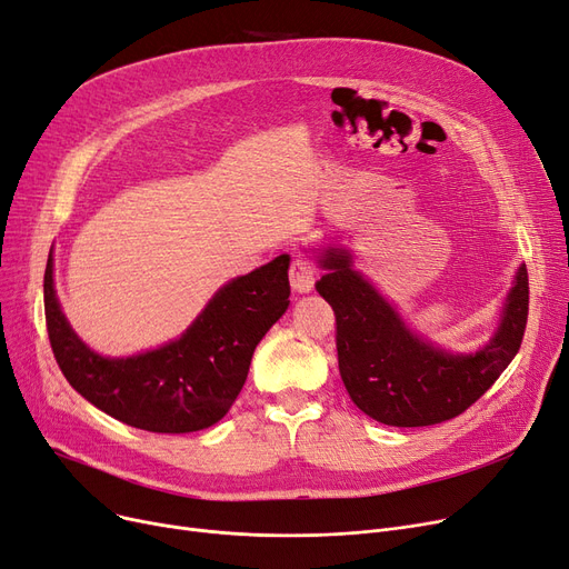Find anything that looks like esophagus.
<instances>
[{
  "label": "esophagus",
  "instance_id": "1",
  "mask_svg": "<svg viewBox=\"0 0 569 569\" xmlns=\"http://www.w3.org/2000/svg\"><path fill=\"white\" fill-rule=\"evenodd\" d=\"M288 279L292 290L309 292L316 281V264L307 256H295L288 269Z\"/></svg>",
  "mask_w": 569,
  "mask_h": 569
}]
</instances>
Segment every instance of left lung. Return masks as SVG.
<instances>
[{"instance_id": "1", "label": "left lung", "mask_w": 569, "mask_h": 569, "mask_svg": "<svg viewBox=\"0 0 569 569\" xmlns=\"http://www.w3.org/2000/svg\"><path fill=\"white\" fill-rule=\"evenodd\" d=\"M318 262L328 269L316 290L337 318L341 381L353 405L383 426L423 428L460 416L521 349L530 300L526 264L516 271L496 335L477 353L453 356L411 332L353 269L349 251L330 246Z\"/></svg>"}]
</instances>
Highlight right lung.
<instances>
[{
    "label": "right lung",
    "instance_id": "obj_1",
    "mask_svg": "<svg viewBox=\"0 0 569 569\" xmlns=\"http://www.w3.org/2000/svg\"><path fill=\"white\" fill-rule=\"evenodd\" d=\"M288 264L290 258L279 256L232 279L177 341L132 358H104L67 323L48 256L43 307L53 356L73 390L122 423L164 435L204 430L230 411L256 346L286 313Z\"/></svg>",
    "mask_w": 569,
    "mask_h": 569
}]
</instances>
